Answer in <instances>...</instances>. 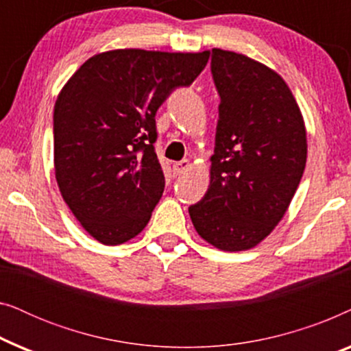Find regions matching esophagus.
I'll return each instance as SVG.
<instances>
[{
    "instance_id": "esophagus-1",
    "label": "esophagus",
    "mask_w": 351,
    "mask_h": 351,
    "mask_svg": "<svg viewBox=\"0 0 351 351\" xmlns=\"http://www.w3.org/2000/svg\"><path fill=\"white\" fill-rule=\"evenodd\" d=\"M190 161L189 160H182V161H177V162H174V174L176 176H182V174H185L186 171L190 169Z\"/></svg>"
}]
</instances>
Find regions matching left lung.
Returning <instances> with one entry per match:
<instances>
[{"label":"left lung","mask_w":351,"mask_h":351,"mask_svg":"<svg viewBox=\"0 0 351 351\" xmlns=\"http://www.w3.org/2000/svg\"><path fill=\"white\" fill-rule=\"evenodd\" d=\"M210 73L220 97L210 185L189 213L213 246L244 251L271 233L300 184L305 124L285 80L261 62L213 49Z\"/></svg>","instance_id":"8db88e82"}]
</instances>
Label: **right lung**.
Here are the masks:
<instances>
[{"label":"right lung","instance_id":"obj_1","mask_svg":"<svg viewBox=\"0 0 351 351\" xmlns=\"http://www.w3.org/2000/svg\"><path fill=\"white\" fill-rule=\"evenodd\" d=\"M209 60L196 54L117 49L90 57L54 107L56 179L83 228L102 244L145 228L165 191L155 152L156 112Z\"/></svg>","mask_w":351,"mask_h":351}]
</instances>
